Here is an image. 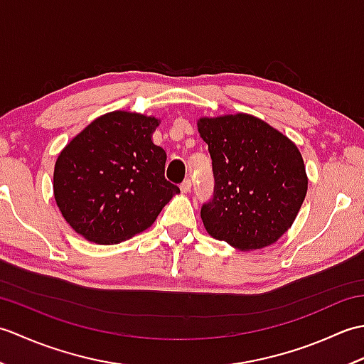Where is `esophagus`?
Listing matches in <instances>:
<instances>
[{
    "label": "esophagus",
    "instance_id": "obj_1",
    "mask_svg": "<svg viewBox=\"0 0 364 364\" xmlns=\"http://www.w3.org/2000/svg\"><path fill=\"white\" fill-rule=\"evenodd\" d=\"M191 186H192V183H191V180L188 178V180H184L180 184V189H181V192H184V194H188V192L191 191Z\"/></svg>",
    "mask_w": 364,
    "mask_h": 364
}]
</instances>
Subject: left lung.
I'll return each instance as SVG.
<instances>
[{"mask_svg":"<svg viewBox=\"0 0 364 364\" xmlns=\"http://www.w3.org/2000/svg\"><path fill=\"white\" fill-rule=\"evenodd\" d=\"M198 133L213 161V197L200 210L208 233L239 250L277 242L308 189L297 146L249 114L200 119Z\"/></svg>","mask_w":364,"mask_h":364,"instance_id":"1","label":"left lung"}]
</instances>
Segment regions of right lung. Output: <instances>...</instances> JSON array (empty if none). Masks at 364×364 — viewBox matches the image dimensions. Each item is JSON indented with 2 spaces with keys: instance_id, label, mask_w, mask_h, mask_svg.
I'll return each instance as SVG.
<instances>
[{
  "instance_id": "1",
  "label": "right lung",
  "mask_w": 364,
  "mask_h": 364,
  "mask_svg": "<svg viewBox=\"0 0 364 364\" xmlns=\"http://www.w3.org/2000/svg\"><path fill=\"white\" fill-rule=\"evenodd\" d=\"M154 117L115 111L95 119L60 151L54 198L76 233L119 244L149 228L180 188L166 180Z\"/></svg>"
}]
</instances>
